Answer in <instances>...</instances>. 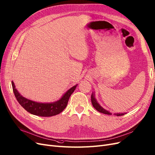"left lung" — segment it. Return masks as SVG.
<instances>
[{"label": "left lung", "mask_w": 155, "mask_h": 155, "mask_svg": "<svg viewBox=\"0 0 155 155\" xmlns=\"http://www.w3.org/2000/svg\"><path fill=\"white\" fill-rule=\"evenodd\" d=\"M91 101L93 106H94V108L97 110H98V112L102 113L103 114H110V115L112 114V113H110V112H109V110L105 109L104 107H102L101 106L100 104L98 103L97 101L96 100V98H95V92L94 91L92 92V94H91ZM125 114H127V113H114L113 114L116 115L117 116H120L124 115Z\"/></svg>", "instance_id": "left-lung-1"}]
</instances>
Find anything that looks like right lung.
I'll list each match as a JSON object with an SVG mask.
<instances>
[{
    "instance_id": "1",
    "label": "right lung",
    "mask_w": 155,
    "mask_h": 155,
    "mask_svg": "<svg viewBox=\"0 0 155 155\" xmlns=\"http://www.w3.org/2000/svg\"><path fill=\"white\" fill-rule=\"evenodd\" d=\"M78 84L68 90L62 97L56 102L41 103L29 100V99L23 97L16 88L14 82L12 81V86H13L15 95L21 106L32 114L42 117L52 116L62 112L67 107L69 99L75 90Z\"/></svg>"
}]
</instances>
